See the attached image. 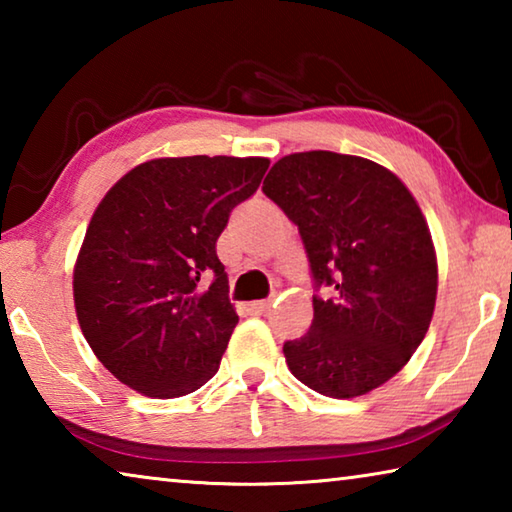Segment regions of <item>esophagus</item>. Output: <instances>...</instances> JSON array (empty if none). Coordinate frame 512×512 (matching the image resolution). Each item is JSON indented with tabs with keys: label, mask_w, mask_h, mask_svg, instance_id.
I'll list each match as a JSON object with an SVG mask.
<instances>
[{
	"label": "esophagus",
	"mask_w": 512,
	"mask_h": 512,
	"mask_svg": "<svg viewBox=\"0 0 512 512\" xmlns=\"http://www.w3.org/2000/svg\"><path fill=\"white\" fill-rule=\"evenodd\" d=\"M250 311L253 314H268L271 311V300H257V302H250Z\"/></svg>",
	"instance_id": "1"
}]
</instances>
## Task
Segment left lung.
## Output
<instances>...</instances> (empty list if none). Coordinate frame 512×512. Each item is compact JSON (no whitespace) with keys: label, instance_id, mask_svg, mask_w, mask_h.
I'll return each mask as SVG.
<instances>
[{"label":"left lung","instance_id":"1","mask_svg":"<svg viewBox=\"0 0 512 512\" xmlns=\"http://www.w3.org/2000/svg\"><path fill=\"white\" fill-rule=\"evenodd\" d=\"M264 194L298 225L316 289L305 336L284 343L293 377L350 400L395 377L427 334L438 291L429 225L381 164L332 151L277 160Z\"/></svg>","mask_w":512,"mask_h":512}]
</instances>
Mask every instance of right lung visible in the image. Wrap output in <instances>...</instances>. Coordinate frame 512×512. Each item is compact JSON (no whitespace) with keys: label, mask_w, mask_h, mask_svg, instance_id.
Segmentation results:
<instances>
[{"label":"right lung","mask_w":512,"mask_h":512,"mask_svg":"<svg viewBox=\"0 0 512 512\" xmlns=\"http://www.w3.org/2000/svg\"><path fill=\"white\" fill-rule=\"evenodd\" d=\"M268 164L158 158L103 196L76 257L74 307L85 341L121 384L171 400L216 375L239 323L216 239Z\"/></svg>","instance_id":"right-lung-1"}]
</instances>
